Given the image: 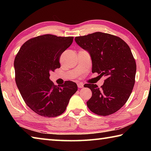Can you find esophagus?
I'll list each match as a JSON object with an SVG mask.
<instances>
[{
  "mask_svg": "<svg viewBox=\"0 0 151 151\" xmlns=\"http://www.w3.org/2000/svg\"><path fill=\"white\" fill-rule=\"evenodd\" d=\"M77 86L79 88H82L84 87V85L83 83H78V84H77Z\"/></svg>",
  "mask_w": 151,
  "mask_h": 151,
  "instance_id": "esophagus-1",
  "label": "esophagus"
}]
</instances>
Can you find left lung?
Here are the masks:
<instances>
[{
    "label": "left lung",
    "mask_w": 151,
    "mask_h": 151,
    "mask_svg": "<svg viewBox=\"0 0 151 151\" xmlns=\"http://www.w3.org/2000/svg\"><path fill=\"white\" fill-rule=\"evenodd\" d=\"M75 40L90 54L93 73L106 77L101 88L86 84L92 91L88 108L98 115L114 113L127 103L134 85L137 66L131 48L121 38L101 32Z\"/></svg>",
    "instance_id": "8db88e82"
}]
</instances>
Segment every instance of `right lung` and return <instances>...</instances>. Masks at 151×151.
Wrapping results in <instances>:
<instances>
[{
  "mask_svg": "<svg viewBox=\"0 0 151 151\" xmlns=\"http://www.w3.org/2000/svg\"><path fill=\"white\" fill-rule=\"evenodd\" d=\"M73 41V37L39 36L25 42L15 57L17 87L27 105L40 116L60 115L77 91L73 81L57 86L49 78L50 72L60 67V55Z\"/></svg>",
  "mask_w": 151,
  "mask_h": 151,
  "instance_id": "1",
  "label": "right lung"
}]
</instances>
